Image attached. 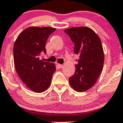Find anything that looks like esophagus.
Here are the masks:
<instances>
[{
  "instance_id": "1",
  "label": "esophagus",
  "mask_w": 123,
  "mask_h": 123,
  "mask_svg": "<svg viewBox=\"0 0 123 123\" xmlns=\"http://www.w3.org/2000/svg\"><path fill=\"white\" fill-rule=\"evenodd\" d=\"M58 67H59V68H62L63 66H64V65H62V64H58Z\"/></svg>"
}]
</instances>
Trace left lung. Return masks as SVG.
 <instances>
[{
  "label": "left lung",
  "instance_id": "obj_1",
  "mask_svg": "<svg viewBox=\"0 0 123 123\" xmlns=\"http://www.w3.org/2000/svg\"><path fill=\"white\" fill-rule=\"evenodd\" d=\"M64 32L74 42V53L79 56L74 74L69 78L70 84L76 91L84 92L95 85L103 70L104 55L101 41L89 27H73Z\"/></svg>",
  "mask_w": 123,
  "mask_h": 123
}]
</instances>
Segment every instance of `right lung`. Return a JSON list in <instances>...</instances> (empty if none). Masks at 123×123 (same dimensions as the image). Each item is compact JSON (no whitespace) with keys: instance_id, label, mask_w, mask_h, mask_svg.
I'll return each mask as SVG.
<instances>
[{"instance_id":"right-lung-1","label":"right lung","mask_w":123,"mask_h":123,"mask_svg":"<svg viewBox=\"0 0 123 123\" xmlns=\"http://www.w3.org/2000/svg\"><path fill=\"white\" fill-rule=\"evenodd\" d=\"M56 30L51 27H31L19 34L13 47L14 63L18 75L27 87L41 93L49 87L56 66L43 61L45 44L49 36Z\"/></svg>"}]
</instances>
